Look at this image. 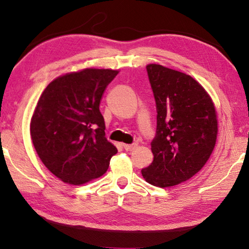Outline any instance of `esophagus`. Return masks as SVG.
<instances>
[{
    "instance_id": "esophagus-1",
    "label": "esophagus",
    "mask_w": 249,
    "mask_h": 249,
    "mask_svg": "<svg viewBox=\"0 0 249 249\" xmlns=\"http://www.w3.org/2000/svg\"><path fill=\"white\" fill-rule=\"evenodd\" d=\"M136 147H137V143H131V144H123V148L126 151H131L134 150Z\"/></svg>"
}]
</instances>
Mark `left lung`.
<instances>
[{"label": "left lung", "mask_w": 249, "mask_h": 249, "mask_svg": "<svg viewBox=\"0 0 249 249\" xmlns=\"http://www.w3.org/2000/svg\"><path fill=\"white\" fill-rule=\"evenodd\" d=\"M147 72L157 107L153 162L141 169L160 188L186 181L202 169L216 144V110L206 90L188 74L160 65Z\"/></svg>", "instance_id": "obj_1"}]
</instances>
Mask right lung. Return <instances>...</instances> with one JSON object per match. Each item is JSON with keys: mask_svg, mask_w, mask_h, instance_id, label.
<instances>
[{"mask_svg": "<svg viewBox=\"0 0 249 249\" xmlns=\"http://www.w3.org/2000/svg\"><path fill=\"white\" fill-rule=\"evenodd\" d=\"M85 69L57 77L44 89L31 120L34 148L43 164L70 184L102 176L118 152L106 138L102 94L118 74Z\"/></svg>", "mask_w": 249, "mask_h": 249, "instance_id": "obj_1", "label": "right lung"}]
</instances>
